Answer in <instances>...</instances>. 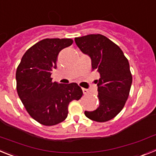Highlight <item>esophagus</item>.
Segmentation results:
<instances>
[{
    "label": "esophagus",
    "instance_id": "obj_1",
    "mask_svg": "<svg viewBox=\"0 0 156 156\" xmlns=\"http://www.w3.org/2000/svg\"><path fill=\"white\" fill-rule=\"evenodd\" d=\"M82 90H83V93L84 94H87L88 92H89L87 89H85V88H82Z\"/></svg>",
    "mask_w": 156,
    "mask_h": 156
}]
</instances>
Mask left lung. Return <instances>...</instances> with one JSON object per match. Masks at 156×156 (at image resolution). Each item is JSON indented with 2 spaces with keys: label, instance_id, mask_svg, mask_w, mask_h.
Masks as SVG:
<instances>
[{
  "label": "left lung",
  "instance_id": "obj_1",
  "mask_svg": "<svg viewBox=\"0 0 156 156\" xmlns=\"http://www.w3.org/2000/svg\"><path fill=\"white\" fill-rule=\"evenodd\" d=\"M76 44L91 60L92 70L100 74L98 80L99 107L85 111L87 118L97 122L113 119L124 107L132 84L127 58L122 51L108 38L101 34L76 37Z\"/></svg>",
  "mask_w": 156,
  "mask_h": 156
}]
</instances>
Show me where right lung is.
Here are the masks:
<instances>
[{
    "label": "right lung",
    "instance_id": "1",
    "mask_svg": "<svg viewBox=\"0 0 156 156\" xmlns=\"http://www.w3.org/2000/svg\"><path fill=\"white\" fill-rule=\"evenodd\" d=\"M73 42L72 39L42 40L26 51L16 70L19 98L30 116L45 126L64 121L70 101L83 95L76 83L62 84L51 78L59 52Z\"/></svg>",
    "mask_w": 156,
    "mask_h": 156
}]
</instances>
